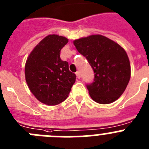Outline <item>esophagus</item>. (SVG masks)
Masks as SVG:
<instances>
[{
	"label": "esophagus",
	"mask_w": 149,
	"mask_h": 149,
	"mask_svg": "<svg viewBox=\"0 0 149 149\" xmlns=\"http://www.w3.org/2000/svg\"><path fill=\"white\" fill-rule=\"evenodd\" d=\"M76 76H77V77L78 79L81 78V72H76Z\"/></svg>",
	"instance_id": "obj_1"
}]
</instances>
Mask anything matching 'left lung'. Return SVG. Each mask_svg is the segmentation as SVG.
Returning a JSON list of instances; mask_svg holds the SVG:
<instances>
[{
    "label": "left lung",
    "mask_w": 149,
    "mask_h": 149,
    "mask_svg": "<svg viewBox=\"0 0 149 149\" xmlns=\"http://www.w3.org/2000/svg\"><path fill=\"white\" fill-rule=\"evenodd\" d=\"M73 42L95 73L93 82L86 84L92 99L102 104L116 101L131 78V65L126 51L102 35L89 36Z\"/></svg>",
    "instance_id": "1"
}]
</instances>
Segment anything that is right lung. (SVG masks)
Segmentation results:
<instances>
[{
	"instance_id": "obj_1",
	"label": "right lung",
	"mask_w": 149,
	"mask_h": 149,
	"mask_svg": "<svg viewBox=\"0 0 149 149\" xmlns=\"http://www.w3.org/2000/svg\"><path fill=\"white\" fill-rule=\"evenodd\" d=\"M67 38L48 35L33 48L26 61L25 79L30 92L42 103L56 105L65 101L75 82V74L60 59Z\"/></svg>"
}]
</instances>
